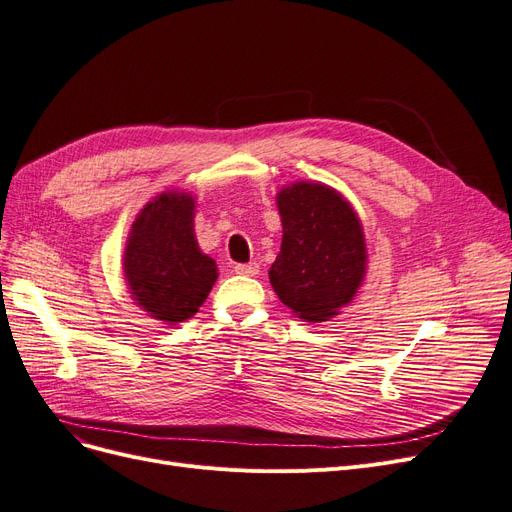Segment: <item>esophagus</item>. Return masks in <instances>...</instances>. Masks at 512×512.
I'll return each mask as SVG.
<instances>
[{"mask_svg":"<svg viewBox=\"0 0 512 512\" xmlns=\"http://www.w3.org/2000/svg\"><path fill=\"white\" fill-rule=\"evenodd\" d=\"M234 272L240 276H255V274H259V265L257 263H236Z\"/></svg>","mask_w":512,"mask_h":512,"instance_id":"1","label":"esophagus"}]
</instances>
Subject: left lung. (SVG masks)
<instances>
[{
  "label": "left lung",
  "instance_id": "obj_1",
  "mask_svg": "<svg viewBox=\"0 0 512 512\" xmlns=\"http://www.w3.org/2000/svg\"><path fill=\"white\" fill-rule=\"evenodd\" d=\"M282 247L270 268L278 299L305 322L337 316L364 280L366 242L358 213L335 188L297 182L276 196Z\"/></svg>",
  "mask_w": 512,
  "mask_h": 512
}]
</instances>
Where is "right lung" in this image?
I'll return each instance as SVG.
<instances>
[{
    "label": "right lung",
    "mask_w": 512,
    "mask_h": 512,
    "mask_svg": "<svg viewBox=\"0 0 512 512\" xmlns=\"http://www.w3.org/2000/svg\"><path fill=\"white\" fill-rule=\"evenodd\" d=\"M123 272L133 301L150 318L177 324L196 314L217 280V265L198 249L192 194L163 192L138 213Z\"/></svg>",
    "instance_id": "add662e5"
}]
</instances>
